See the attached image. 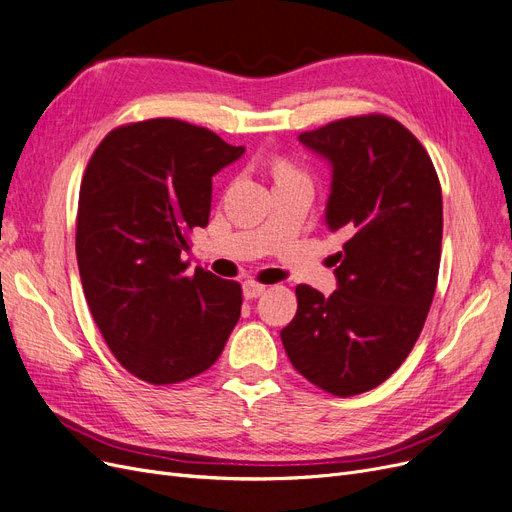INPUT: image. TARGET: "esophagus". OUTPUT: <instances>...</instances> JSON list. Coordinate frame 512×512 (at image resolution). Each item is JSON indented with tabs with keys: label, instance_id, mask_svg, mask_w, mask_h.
Here are the masks:
<instances>
[{
	"label": "esophagus",
	"instance_id": "1",
	"mask_svg": "<svg viewBox=\"0 0 512 512\" xmlns=\"http://www.w3.org/2000/svg\"><path fill=\"white\" fill-rule=\"evenodd\" d=\"M265 290H267L265 284H258V282H254V280H247V282L243 284L245 299H256V297H260V294H265Z\"/></svg>",
	"mask_w": 512,
	"mask_h": 512
}]
</instances>
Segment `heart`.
Listing matches in <instances>:
<instances>
[{"label": "heart", "instance_id": "heart-1", "mask_svg": "<svg viewBox=\"0 0 512 512\" xmlns=\"http://www.w3.org/2000/svg\"><path fill=\"white\" fill-rule=\"evenodd\" d=\"M275 175H277V179H282V177H288V175H299L297 170H294L290 164H286V162H280L275 166Z\"/></svg>", "mask_w": 512, "mask_h": 512}]
</instances>
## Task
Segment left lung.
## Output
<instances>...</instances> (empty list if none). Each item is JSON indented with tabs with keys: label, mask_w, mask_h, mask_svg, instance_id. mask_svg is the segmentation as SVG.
Segmentation results:
<instances>
[{
	"label": "left lung",
	"mask_w": 512,
	"mask_h": 512,
	"mask_svg": "<svg viewBox=\"0 0 512 512\" xmlns=\"http://www.w3.org/2000/svg\"><path fill=\"white\" fill-rule=\"evenodd\" d=\"M333 166L327 224L346 237L337 290L299 284L282 329L292 367L318 389H376L408 359L438 284L442 188L418 138L389 115L346 117L299 134Z\"/></svg>",
	"instance_id": "8db88e82"
}]
</instances>
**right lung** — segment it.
Returning a JSON list of instances; mask_svg holds the SVG:
<instances>
[{
	"label": "right lung",
	"mask_w": 512,
	"mask_h": 512,
	"mask_svg": "<svg viewBox=\"0 0 512 512\" xmlns=\"http://www.w3.org/2000/svg\"><path fill=\"white\" fill-rule=\"evenodd\" d=\"M243 147L156 117L108 132L91 153L76 211V260L89 312L123 369L153 386L209 369L241 316V284L181 252L209 224L211 177Z\"/></svg>",
	"instance_id": "add662e5"
}]
</instances>
